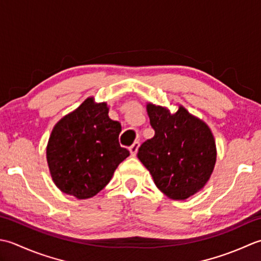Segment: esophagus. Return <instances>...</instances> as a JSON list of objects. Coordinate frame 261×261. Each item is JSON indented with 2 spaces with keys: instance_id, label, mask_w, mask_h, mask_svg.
Returning <instances> with one entry per match:
<instances>
[{
  "instance_id": "1",
  "label": "esophagus",
  "mask_w": 261,
  "mask_h": 261,
  "mask_svg": "<svg viewBox=\"0 0 261 261\" xmlns=\"http://www.w3.org/2000/svg\"><path fill=\"white\" fill-rule=\"evenodd\" d=\"M138 147H140V142L136 141V142L133 143V145L129 147V152L132 154V156H135L136 155V153L138 151Z\"/></svg>"
}]
</instances>
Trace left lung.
<instances>
[{
	"instance_id": "8db88e82",
	"label": "left lung",
	"mask_w": 261,
	"mask_h": 261,
	"mask_svg": "<svg viewBox=\"0 0 261 261\" xmlns=\"http://www.w3.org/2000/svg\"><path fill=\"white\" fill-rule=\"evenodd\" d=\"M155 134L138 148L137 158L156 187L169 198L185 200L204 188L216 162V145L210 127L179 106L170 110L146 105Z\"/></svg>"
}]
</instances>
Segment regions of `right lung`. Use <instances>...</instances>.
Wrapping results in <instances>:
<instances>
[{"label":"right lung","instance_id":"right-lung-1","mask_svg":"<svg viewBox=\"0 0 261 261\" xmlns=\"http://www.w3.org/2000/svg\"><path fill=\"white\" fill-rule=\"evenodd\" d=\"M106 102L88 98L51 130L46 156L56 187L77 199L93 197L129 155L119 144L121 125L111 120Z\"/></svg>","mask_w":261,"mask_h":261}]
</instances>
